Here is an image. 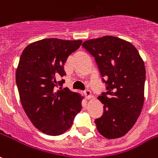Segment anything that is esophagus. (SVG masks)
I'll list each match as a JSON object with an SVG mask.
<instances>
[{
	"label": "esophagus",
	"mask_w": 158,
	"mask_h": 158,
	"mask_svg": "<svg viewBox=\"0 0 158 158\" xmlns=\"http://www.w3.org/2000/svg\"><path fill=\"white\" fill-rule=\"evenodd\" d=\"M84 95H85V98H87V99H89V98H90L91 97H92L91 92H90L89 89H86L85 91H84Z\"/></svg>",
	"instance_id": "obj_1"
}]
</instances>
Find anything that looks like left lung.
<instances>
[{"label": "left lung", "instance_id": "left-lung-1", "mask_svg": "<svg viewBox=\"0 0 158 158\" xmlns=\"http://www.w3.org/2000/svg\"><path fill=\"white\" fill-rule=\"evenodd\" d=\"M83 47L94 57L107 92L98 99L103 114L95 119L104 138H121L138 120L144 103L146 69L133 44L112 35L86 40Z\"/></svg>", "mask_w": 158, "mask_h": 158}]
</instances>
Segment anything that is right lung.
Here are the masks:
<instances>
[{
	"instance_id": "add662e5",
	"label": "right lung",
	"mask_w": 158,
	"mask_h": 158,
	"mask_svg": "<svg viewBox=\"0 0 158 158\" xmlns=\"http://www.w3.org/2000/svg\"><path fill=\"white\" fill-rule=\"evenodd\" d=\"M82 40L44 39L31 43L20 55L15 81L22 107L34 126L51 136L66 132L81 110L82 97L64 83V64Z\"/></svg>"
}]
</instances>
